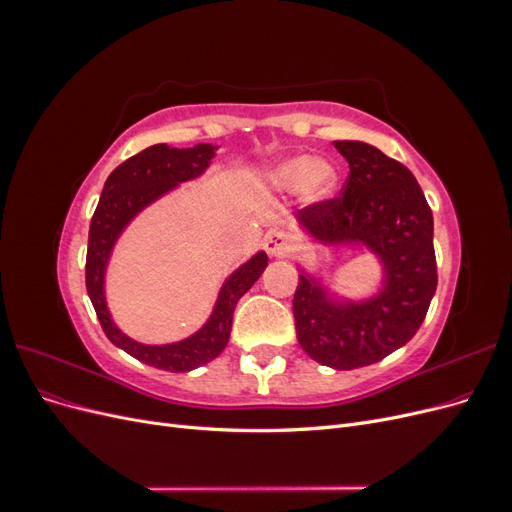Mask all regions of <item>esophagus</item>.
Wrapping results in <instances>:
<instances>
[{"label": "esophagus", "mask_w": 512, "mask_h": 512, "mask_svg": "<svg viewBox=\"0 0 512 512\" xmlns=\"http://www.w3.org/2000/svg\"><path fill=\"white\" fill-rule=\"evenodd\" d=\"M265 250L271 256H286L290 250V237L282 230H273L265 237Z\"/></svg>", "instance_id": "esophagus-1"}]
</instances>
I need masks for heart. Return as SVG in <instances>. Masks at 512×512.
<instances>
[{"label":"heart","instance_id":"1","mask_svg":"<svg viewBox=\"0 0 512 512\" xmlns=\"http://www.w3.org/2000/svg\"><path fill=\"white\" fill-rule=\"evenodd\" d=\"M267 183L273 190L280 192H292L301 188L305 200H309V203H320V200L329 198L337 190L339 173L329 162L299 156L275 164L267 173Z\"/></svg>","mask_w":512,"mask_h":512}]
</instances>
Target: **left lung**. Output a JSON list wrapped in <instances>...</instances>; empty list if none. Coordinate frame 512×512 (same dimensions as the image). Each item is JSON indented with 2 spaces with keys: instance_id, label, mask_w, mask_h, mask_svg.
<instances>
[{
  "instance_id": "left-lung-1",
  "label": "left lung",
  "mask_w": 512,
  "mask_h": 512,
  "mask_svg": "<svg viewBox=\"0 0 512 512\" xmlns=\"http://www.w3.org/2000/svg\"><path fill=\"white\" fill-rule=\"evenodd\" d=\"M350 164L342 194L299 211L320 241H361L386 269L384 290L361 305H331L299 275L292 312L301 348L314 361L354 369L382 361L421 327L438 286L433 215L410 170L359 141H335Z\"/></svg>"
}]
</instances>
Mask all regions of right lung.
Instances as JSON below:
<instances>
[{"label": "right lung", "mask_w": 512, "mask_h": 512, "mask_svg": "<svg viewBox=\"0 0 512 512\" xmlns=\"http://www.w3.org/2000/svg\"><path fill=\"white\" fill-rule=\"evenodd\" d=\"M211 158V145H196L192 149L153 145L143 149L108 175L100 203L89 224L85 286L102 331L115 346L132 354L134 359L166 371H190L213 361L226 348L235 305L265 271L269 262L267 254H256L230 275V280L222 286L218 305H215L203 329L183 339V342L168 346H145L132 342L115 327L104 301V269L117 237L134 215L170 188H175L177 183L198 177L209 166Z\"/></svg>", "instance_id": "right-lung-1"}]
</instances>
